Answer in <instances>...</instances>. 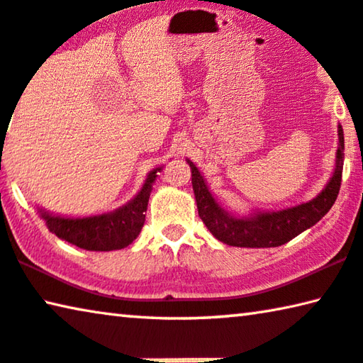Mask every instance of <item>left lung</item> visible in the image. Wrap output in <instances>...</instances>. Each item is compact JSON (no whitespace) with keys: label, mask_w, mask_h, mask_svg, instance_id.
Masks as SVG:
<instances>
[{"label":"left lung","mask_w":363,"mask_h":363,"mask_svg":"<svg viewBox=\"0 0 363 363\" xmlns=\"http://www.w3.org/2000/svg\"><path fill=\"white\" fill-rule=\"evenodd\" d=\"M337 135L339 149L336 155V170L326 188L310 203L276 211V213H258L250 217H235L225 213L209 193L199 170L188 160L191 167V183L198 213L206 227L217 240L232 247L271 248L291 242L306 228L315 225L333 208L339 194V188H341L344 165V135L341 125H339Z\"/></svg>","instance_id":"1"}]
</instances>
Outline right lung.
<instances>
[{"instance_id": "obj_1", "label": "right lung", "mask_w": 363, "mask_h": 363, "mask_svg": "<svg viewBox=\"0 0 363 363\" xmlns=\"http://www.w3.org/2000/svg\"><path fill=\"white\" fill-rule=\"evenodd\" d=\"M160 169H155L146 178V183L135 199L123 208L110 214L84 217V219H66L40 211L42 219L55 235L66 240L76 247L91 250V252H111L121 250L133 243L146 220V211L152 183Z\"/></svg>"}]
</instances>
